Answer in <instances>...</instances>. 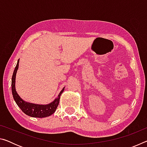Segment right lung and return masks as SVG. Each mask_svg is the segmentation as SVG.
Here are the masks:
<instances>
[{
  "mask_svg": "<svg viewBox=\"0 0 147 147\" xmlns=\"http://www.w3.org/2000/svg\"><path fill=\"white\" fill-rule=\"evenodd\" d=\"M19 59L17 61V63L16 65V68L13 71V76L11 78V91L14 100L16 101L17 105L18 106L20 109H21L26 115L32 117H38V118H43L47 117L51 115L55 112L56 109L58 107L59 98L61 93L64 91L65 88L62 89V90L59 93L58 97L56 98L52 102L47 104H38L30 103L28 102H26L22 99L20 96L17 93L16 89V78L17 71L19 68Z\"/></svg>",
  "mask_w": 147,
  "mask_h": 147,
  "instance_id": "add662e5",
  "label": "right lung"
}]
</instances>
